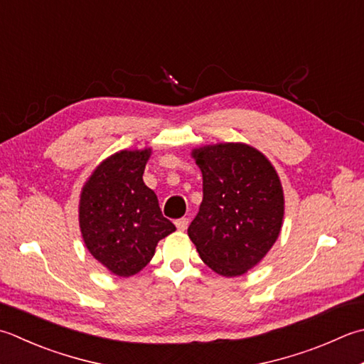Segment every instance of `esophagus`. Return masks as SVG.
I'll return each instance as SVG.
<instances>
[{
  "mask_svg": "<svg viewBox=\"0 0 364 364\" xmlns=\"http://www.w3.org/2000/svg\"><path fill=\"white\" fill-rule=\"evenodd\" d=\"M175 225H176V229L178 230H186L188 229V225H189V219L188 218H180V219H176L175 220Z\"/></svg>",
  "mask_w": 364,
  "mask_h": 364,
  "instance_id": "obj_1",
  "label": "esophagus"
}]
</instances>
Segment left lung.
<instances>
[{"mask_svg":"<svg viewBox=\"0 0 364 364\" xmlns=\"http://www.w3.org/2000/svg\"><path fill=\"white\" fill-rule=\"evenodd\" d=\"M203 200L188 235L213 272L240 276L265 257L281 232L282 186L269 161L243 144L196 149Z\"/></svg>","mask_w":364,"mask_h":364,"instance_id":"obj_1","label":"left lung"}]
</instances>
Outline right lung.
Here are the masks:
<instances>
[{"label":"right lung","instance_id":"obj_1","mask_svg":"<svg viewBox=\"0 0 364 364\" xmlns=\"http://www.w3.org/2000/svg\"><path fill=\"white\" fill-rule=\"evenodd\" d=\"M149 149L119 151L99 166L80 197V230L92 257L129 277L148 265L158 241L176 230L145 186Z\"/></svg>","mask_w":364,"mask_h":364}]
</instances>
